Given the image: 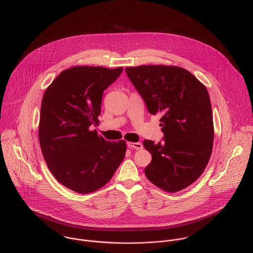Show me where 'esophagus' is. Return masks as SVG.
<instances>
[{
    "mask_svg": "<svg viewBox=\"0 0 253 253\" xmlns=\"http://www.w3.org/2000/svg\"><path fill=\"white\" fill-rule=\"evenodd\" d=\"M128 148H133L135 150H141L143 148V146L139 142H127Z\"/></svg>",
    "mask_w": 253,
    "mask_h": 253,
    "instance_id": "obj_1",
    "label": "esophagus"
}]
</instances>
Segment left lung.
<instances>
[{"mask_svg": "<svg viewBox=\"0 0 253 253\" xmlns=\"http://www.w3.org/2000/svg\"><path fill=\"white\" fill-rule=\"evenodd\" d=\"M126 72L149 113L162 115L165 141H143L152 155L145 175L166 192L181 191L203 174L211 156L214 128L208 89L177 66L140 65Z\"/></svg>", "mask_w": 253, "mask_h": 253, "instance_id": "8db88e82", "label": "left lung"}]
</instances>
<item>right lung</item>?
<instances>
[{
  "label": "right lung",
  "mask_w": 253,
  "mask_h": 253,
  "mask_svg": "<svg viewBox=\"0 0 253 253\" xmlns=\"http://www.w3.org/2000/svg\"><path fill=\"white\" fill-rule=\"evenodd\" d=\"M123 67L74 66L45 89L40 114L39 140L55 179L79 194L107 184L125 158V140H105L89 126L98 124L103 91Z\"/></svg>",
  "instance_id": "obj_1"
}]
</instances>
